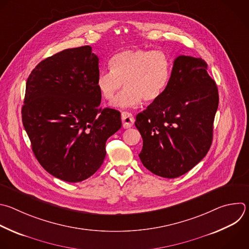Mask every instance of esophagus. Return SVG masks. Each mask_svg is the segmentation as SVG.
Here are the masks:
<instances>
[{
    "instance_id": "esophagus-1",
    "label": "esophagus",
    "mask_w": 249,
    "mask_h": 249,
    "mask_svg": "<svg viewBox=\"0 0 249 249\" xmlns=\"http://www.w3.org/2000/svg\"><path fill=\"white\" fill-rule=\"evenodd\" d=\"M121 119H122V124H123V128L124 129H128V128H131L135 122V119H134V116L129 113V112H122L121 114Z\"/></svg>"
}]
</instances>
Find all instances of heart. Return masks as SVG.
Returning a JSON list of instances; mask_svg holds the SVG:
<instances>
[{"label":"heart","instance_id":"heart-1","mask_svg":"<svg viewBox=\"0 0 249 249\" xmlns=\"http://www.w3.org/2000/svg\"><path fill=\"white\" fill-rule=\"evenodd\" d=\"M110 71H103L97 78L101 97L111 103L123 84L125 90L114 106L120 108L137 107L143 100L156 101L166 89L171 78L172 61L162 51L129 49L116 53L109 60Z\"/></svg>","mask_w":249,"mask_h":249}]
</instances>
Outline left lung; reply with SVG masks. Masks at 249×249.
I'll return each instance as SVG.
<instances>
[{"mask_svg": "<svg viewBox=\"0 0 249 249\" xmlns=\"http://www.w3.org/2000/svg\"><path fill=\"white\" fill-rule=\"evenodd\" d=\"M218 105V89L207 63L188 55L175 58L166 89L136 116L143 166L168 179L194 168L211 146Z\"/></svg>", "mask_w": 249, "mask_h": 249, "instance_id": "8db88e82", "label": "left lung"}]
</instances>
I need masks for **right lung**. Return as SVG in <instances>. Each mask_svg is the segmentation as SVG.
Returning a JSON list of instances; mask_svg holds the SVG:
<instances>
[{"mask_svg": "<svg viewBox=\"0 0 249 249\" xmlns=\"http://www.w3.org/2000/svg\"><path fill=\"white\" fill-rule=\"evenodd\" d=\"M99 57L92 47L67 49L42 60L26 82L22 123L43 168L68 183L102 166L107 140L122 126L121 114L100 108Z\"/></svg>", "mask_w": 249, "mask_h": 249, "instance_id": "1", "label": "right lung"}]
</instances>
